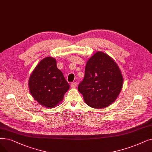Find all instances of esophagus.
<instances>
[{
    "label": "esophagus",
    "instance_id": "1",
    "mask_svg": "<svg viewBox=\"0 0 152 152\" xmlns=\"http://www.w3.org/2000/svg\"><path fill=\"white\" fill-rule=\"evenodd\" d=\"M71 86L72 88H75L77 86V83L76 82H73V83H71Z\"/></svg>",
    "mask_w": 152,
    "mask_h": 152
}]
</instances>
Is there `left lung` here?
<instances>
[{
  "label": "left lung",
  "mask_w": 152,
  "mask_h": 152,
  "mask_svg": "<svg viewBox=\"0 0 152 152\" xmlns=\"http://www.w3.org/2000/svg\"><path fill=\"white\" fill-rule=\"evenodd\" d=\"M122 85L123 77L117 63L109 55L98 51L88 61L77 89L89 106L102 109L115 101Z\"/></svg>",
  "instance_id": "1"
}]
</instances>
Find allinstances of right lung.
Listing matches in <instances>:
<instances>
[{"instance_id": "right-lung-1", "label": "right lung", "mask_w": 152, "mask_h": 152, "mask_svg": "<svg viewBox=\"0 0 152 152\" xmlns=\"http://www.w3.org/2000/svg\"><path fill=\"white\" fill-rule=\"evenodd\" d=\"M31 96L43 106L55 107L69 88L62 72L58 69L55 59L47 57L39 62L29 78Z\"/></svg>"}]
</instances>
